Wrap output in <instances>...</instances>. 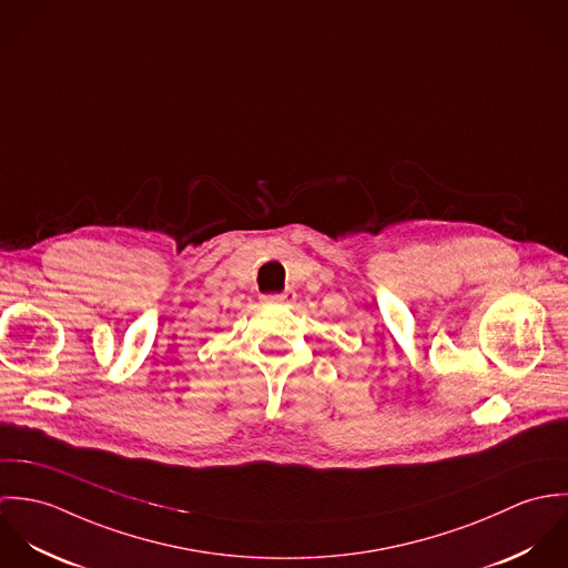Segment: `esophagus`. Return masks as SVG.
I'll return each instance as SVG.
<instances>
[{
  "instance_id": "34e87169",
  "label": "esophagus",
  "mask_w": 568,
  "mask_h": 568,
  "mask_svg": "<svg viewBox=\"0 0 568 568\" xmlns=\"http://www.w3.org/2000/svg\"><path fill=\"white\" fill-rule=\"evenodd\" d=\"M297 300V293L295 291H284V293H273V295H262V302H268V304H293Z\"/></svg>"
}]
</instances>
